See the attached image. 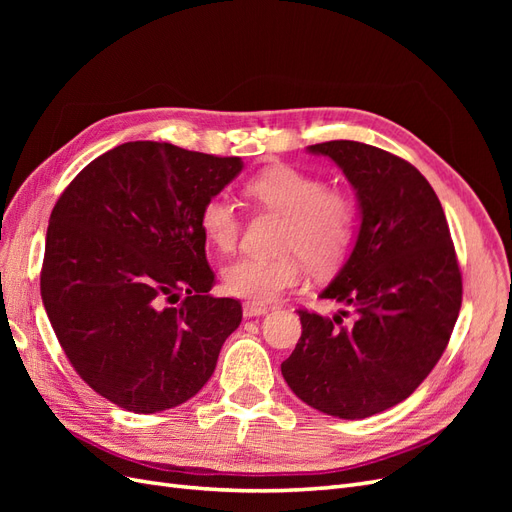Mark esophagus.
Listing matches in <instances>:
<instances>
[{
    "label": "esophagus",
    "mask_w": 512,
    "mask_h": 512,
    "mask_svg": "<svg viewBox=\"0 0 512 512\" xmlns=\"http://www.w3.org/2000/svg\"><path fill=\"white\" fill-rule=\"evenodd\" d=\"M267 307L265 305H256V303H245L243 305V316L245 318H256V316H265Z\"/></svg>",
    "instance_id": "34e87169"
}]
</instances>
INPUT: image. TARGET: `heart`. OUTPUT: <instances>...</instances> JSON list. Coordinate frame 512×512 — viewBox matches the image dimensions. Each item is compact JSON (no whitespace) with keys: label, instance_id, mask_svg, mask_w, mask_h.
Here are the masks:
<instances>
[{"label":"heart","instance_id":"obj_1","mask_svg":"<svg viewBox=\"0 0 512 512\" xmlns=\"http://www.w3.org/2000/svg\"><path fill=\"white\" fill-rule=\"evenodd\" d=\"M245 192L260 205L286 215L280 247L292 250L275 258L245 256L224 269V288L247 303H273L303 280V261L314 271H333L344 262L354 241V198L307 170L288 164L262 168L247 179ZM205 239L224 254L235 250L239 239V213L232 200L218 192L205 198L198 211Z\"/></svg>","mask_w":512,"mask_h":512}]
</instances>
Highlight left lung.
Wrapping results in <instances>:
<instances>
[{
	"mask_svg": "<svg viewBox=\"0 0 512 512\" xmlns=\"http://www.w3.org/2000/svg\"><path fill=\"white\" fill-rule=\"evenodd\" d=\"M307 151L344 170L361 226L320 292L348 309H299L303 333L282 376L307 406L356 421L397 406L436 367L459 316L461 271L440 200L410 162L356 141Z\"/></svg>",
	"mask_w": 512,
	"mask_h": 512,
	"instance_id": "left-lung-1",
	"label": "left lung"
}]
</instances>
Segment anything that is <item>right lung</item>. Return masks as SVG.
<instances>
[{
  "instance_id": "right-lung-1",
  "label": "right lung",
  "mask_w": 512,
  "mask_h": 512,
  "mask_svg": "<svg viewBox=\"0 0 512 512\" xmlns=\"http://www.w3.org/2000/svg\"><path fill=\"white\" fill-rule=\"evenodd\" d=\"M243 168L170 143H123L89 162L46 230L40 292L68 361L136 414L175 408L211 378L241 303L215 275L198 211Z\"/></svg>"
}]
</instances>
